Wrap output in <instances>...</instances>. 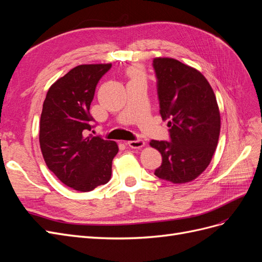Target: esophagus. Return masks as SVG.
<instances>
[{
	"label": "esophagus",
	"instance_id": "esophagus-1",
	"mask_svg": "<svg viewBox=\"0 0 262 262\" xmlns=\"http://www.w3.org/2000/svg\"><path fill=\"white\" fill-rule=\"evenodd\" d=\"M126 144H128L131 148H141L145 145L144 141L143 140H136V141H128L126 142Z\"/></svg>",
	"mask_w": 262,
	"mask_h": 262
}]
</instances>
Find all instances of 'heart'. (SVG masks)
I'll list each match as a JSON object with an SVG mask.
<instances>
[{
    "instance_id": "1",
    "label": "heart",
    "mask_w": 262,
    "mask_h": 262,
    "mask_svg": "<svg viewBox=\"0 0 262 262\" xmlns=\"http://www.w3.org/2000/svg\"><path fill=\"white\" fill-rule=\"evenodd\" d=\"M128 75L131 77V80H145L144 70L139 66H132L129 68Z\"/></svg>"
}]
</instances>
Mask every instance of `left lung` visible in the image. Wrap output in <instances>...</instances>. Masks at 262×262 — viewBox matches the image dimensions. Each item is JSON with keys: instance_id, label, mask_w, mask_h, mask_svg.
<instances>
[{"instance_id": "1", "label": "left lung", "mask_w": 262, "mask_h": 262, "mask_svg": "<svg viewBox=\"0 0 262 262\" xmlns=\"http://www.w3.org/2000/svg\"><path fill=\"white\" fill-rule=\"evenodd\" d=\"M160 113L168 119L170 142L152 140L162 154L155 176L172 184L192 181L207 169L215 152L221 116L215 94L196 69L171 58H155Z\"/></svg>"}]
</instances>
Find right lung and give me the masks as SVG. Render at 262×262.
<instances>
[{
    "label": "right lung",
    "instance_id": "add662e5",
    "mask_svg": "<svg viewBox=\"0 0 262 262\" xmlns=\"http://www.w3.org/2000/svg\"><path fill=\"white\" fill-rule=\"evenodd\" d=\"M110 68L112 63L73 68L50 86L43 101L39 130L43 160L59 180L81 192L107 184L119 150L115 141L85 136L92 129L95 89Z\"/></svg>",
    "mask_w": 262,
    "mask_h": 262
}]
</instances>
